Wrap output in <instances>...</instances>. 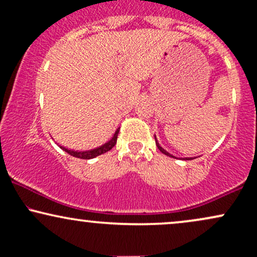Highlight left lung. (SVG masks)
<instances>
[{"label": "left lung", "mask_w": 257, "mask_h": 257, "mask_svg": "<svg viewBox=\"0 0 257 257\" xmlns=\"http://www.w3.org/2000/svg\"><path fill=\"white\" fill-rule=\"evenodd\" d=\"M155 139H156V138H155ZM156 145H157V147H158V150H159V151H161L162 153H164V155L169 156V157H174V156H172V155H170V153H168V152L166 151V150H164V149H162V147H161V146H159V144L157 143V139H156ZM174 158H175V157H174ZM185 159H191V158H185Z\"/></svg>", "instance_id": "left-lung-1"}]
</instances>
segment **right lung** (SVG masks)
Returning <instances> with one entry per match:
<instances>
[{
	"label": "right lung",
	"instance_id": "add662e5",
	"mask_svg": "<svg viewBox=\"0 0 257 257\" xmlns=\"http://www.w3.org/2000/svg\"><path fill=\"white\" fill-rule=\"evenodd\" d=\"M118 133H119V129H117V132L114 133L113 138H112L107 144H105V145H102L101 147H98V149H95V150H91V151L76 152V151H71V150L65 149V147H63V146H60V147L64 150L65 152H67L69 155L73 156V157H77L81 159H90V158H94V157H96V156H100V155H102V153L108 152L110 150H112V147L116 145V143H117V137H118Z\"/></svg>",
	"mask_w": 257,
	"mask_h": 257
}]
</instances>
